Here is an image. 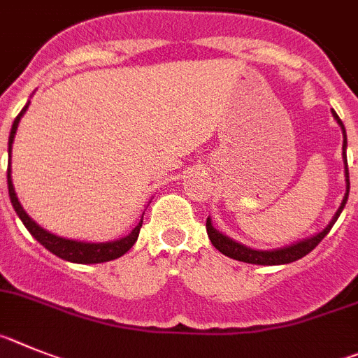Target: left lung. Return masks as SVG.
Returning <instances> with one entry per match:
<instances>
[{
	"instance_id": "8db88e82",
	"label": "left lung",
	"mask_w": 358,
	"mask_h": 358,
	"mask_svg": "<svg viewBox=\"0 0 358 358\" xmlns=\"http://www.w3.org/2000/svg\"><path fill=\"white\" fill-rule=\"evenodd\" d=\"M331 115L336 117V121L339 123L341 130H343V160H344V176H346V192H344V198L343 203H341V207L337 208L336 215L331 217L330 223L327 224V228L320 231V234L312 235L308 239L299 241V243L291 244V246H283L278 248V250H253V248H248L244 244L237 243V241L230 239L227 237L224 234H221L219 230H215L212 227V219L207 217V234H208V239H210L212 246L215 250H219L223 255L230 257L234 260H241V262H246V264H257V266H282V264H291L294 260H299L301 257H305L307 253H310L321 241L327 237L328 231L331 230V227L336 224L337 217L341 215L343 212L344 205L348 201V194H350V171H348V159H346V146H348V141H346V130H344V124L343 121L339 119V115L336 114V110L331 108Z\"/></svg>"
}]
</instances>
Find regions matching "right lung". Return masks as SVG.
Masks as SVG:
<instances>
[{
    "label": "right lung",
    "mask_w": 358,
    "mask_h": 358,
    "mask_svg": "<svg viewBox=\"0 0 358 358\" xmlns=\"http://www.w3.org/2000/svg\"><path fill=\"white\" fill-rule=\"evenodd\" d=\"M30 101L24 105L21 112H19L17 117L14 119V124H12L10 137H8V169H6V183H8V196H10L12 207H14L15 214L19 215V219L22 221V224L27 227V230L34 235L38 243L43 244L48 251H51L53 255L60 257V259L67 260V262L75 264H101L108 262V260L119 259L121 255H124L128 250L135 244L137 237H139L141 227H143V217H141L139 224L127 235V237H121L117 241H108V243H83V241H73V239H64L59 235L50 234L48 230L38 227L34 219L24 212L22 205L19 203L17 194L14 191V183H12V169H10V157H12V143H14L15 131H17L19 121H21L22 114L27 112Z\"/></svg>",
    "instance_id": "add662e5"
}]
</instances>
